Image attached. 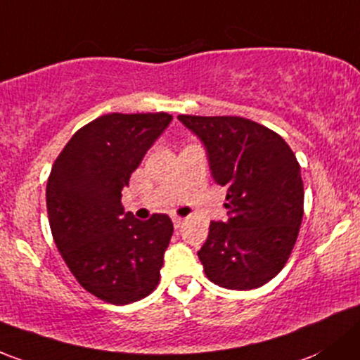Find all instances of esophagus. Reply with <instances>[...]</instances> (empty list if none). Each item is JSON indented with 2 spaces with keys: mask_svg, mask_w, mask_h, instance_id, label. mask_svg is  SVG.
Here are the masks:
<instances>
[{
  "mask_svg": "<svg viewBox=\"0 0 360 360\" xmlns=\"http://www.w3.org/2000/svg\"><path fill=\"white\" fill-rule=\"evenodd\" d=\"M170 219H172V222H174V226H176V228H181V224L184 222V217H181V215H176V214L170 215Z\"/></svg>",
  "mask_w": 360,
  "mask_h": 360,
  "instance_id": "esophagus-1",
  "label": "esophagus"
}]
</instances>
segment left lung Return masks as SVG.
Returning <instances> with one entry per match:
<instances>
[{
	"label": "left lung",
	"instance_id": "1",
	"mask_svg": "<svg viewBox=\"0 0 360 360\" xmlns=\"http://www.w3.org/2000/svg\"><path fill=\"white\" fill-rule=\"evenodd\" d=\"M205 146L214 181L228 190V221H212L198 250L207 278L253 290L285 267L304 217L297 157L274 131L243 117L179 115Z\"/></svg>",
	"mask_w": 360,
	"mask_h": 360
}]
</instances>
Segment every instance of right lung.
Returning a JSON list of instances; mask_svg holds the SVG:
<instances>
[{
	"mask_svg": "<svg viewBox=\"0 0 360 360\" xmlns=\"http://www.w3.org/2000/svg\"><path fill=\"white\" fill-rule=\"evenodd\" d=\"M169 113H108L81 127L51 167L46 207L53 240L79 285L113 305L157 288L174 233L165 214L139 221L124 212L122 190Z\"/></svg>",
	"mask_w": 360,
	"mask_h": 360,
	"instance_id": "1",
	"label": "right lung"
}]
</instances>
